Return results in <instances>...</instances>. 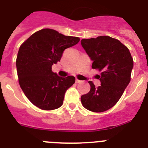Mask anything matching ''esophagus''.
<instances>
[{
	"mask_svg": "<svg viewBox=\"0 0 148 148\" xmlns=\"http://www.w3.org/2000/svg\"><path fill=\"white\" fill-rule=\"evenodd\" d=\"M82 81L79 80V79H76V83H80V82H82Z\"/></svg>",
	"mask_w": 148,
	"mask_h": 148,
	"instance_id": "esophagus-1",
	"label": "esophagus"
}]
</instances>
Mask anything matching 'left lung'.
Here are the masks:
<instances>
[{
  "instance_id": "1",
  "label": "left lung",
  "mask_w": 148,
  "mask_h": 148,
  "mask_svg": "<svg viewBox=\"0 0 148 148\" xmlns=\"http://www.w3.org/2000/svg\"><path fill=\"white\" fill-rule=\"evenodd\" d=\"M81 45L90 59L92 68L101 71V85L96 88L89 81L90 90L81 96L85 109L94 112H102L115 105L131 81L134 67L129 49L119 40L107 36L84 38Z\"/></svg>"
}]
</instances>
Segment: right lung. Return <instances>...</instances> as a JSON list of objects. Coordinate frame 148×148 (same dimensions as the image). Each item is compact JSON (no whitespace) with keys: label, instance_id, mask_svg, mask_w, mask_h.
<instances>
[{"label":"right lung","instance_id":"right-lung-1","mask_svg":"<svg viewBox=\"0 0 148 148\" xmlns=\"http://www.w3.org/2000/svg\"><path fill=\"white\" fill-rule=\"evenodd\" d=\"M79 40L45 28L34 33L20 46L16 60L19 83L36 107L52 110L62 106L66 91L75 82V77H59L52 72V66L60 61L65 49Z\"/></svg>","mask_w":148,"mask_h":148}]
</instances>
